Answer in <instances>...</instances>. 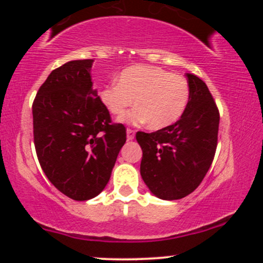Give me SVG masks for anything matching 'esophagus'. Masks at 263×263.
Here are the masks:
<instances>
[{
	"mask_svg": "<svg viewBox=\"0 0 263 263\" xmlns=\"http://www.w3.org/2000/svg\"><path fill=\"white\" fill-rule=\"evenodd\" d=\"M126 134H127V140L128 141H132L135 138V131L131 128H127V131H126Z\"/></svg>",
	"mask_w": 263,
	"mask_h": 263,
	"instance_id": "1",
	"label": "esophagus"
}]
</instances>
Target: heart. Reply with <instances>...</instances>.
<instances>
[{
	"label": "heart",
	"mask_w": 263,
	"mask_h": 263,
	"mask_svg": "<svg viewBox=\"0 0 263 263\" xmlns=\"http://www.w3.org/2000/svg\"><path fill=\"white\" fill-rule=\"evenodd\" d=\"M189 95V85L183 77L157 66L134 65L121 71L117 84L102 87L99 99L117 119L125 116L135 100L136 108L125 121L147 122L149 128L161 129L182 117Z\"/></svg>",
	"instance_id": "b5f03b06"
}]
</instances>
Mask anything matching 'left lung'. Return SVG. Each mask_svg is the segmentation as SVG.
Masks as SVG:
<instances>
[{
    "instance_id": "obj_1",
    "label": "left lung",
    "mask_w": 263,
    "mask_h": 263,
    "mask_svg": "<svg viewBox=\"0 0 263 263\" xmlns=\"http://www.w3.org/2000/svg\"><path fill=\"white\" fill-rule=\"evenodd\" d=\"M186 78L190 95L182 117L156 132L136 134L143 153L142 179L163 200H177L194 192L218 146V106L203 80L193 74Z\"/></svg>"
}]
</instances>
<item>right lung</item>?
Instances as JSON below:
<instances>
[{
	"mask_svg": "<svg viewBox=\"0 0 263 263\" xmlns=\"http://www.w3.org/2000/svg\"><path fill=\"white\" fill-rule=\"evenodd\" d=\"M92 59L54 69L33 101V136L39 164L50 183L73 200L104 190L126 142L122 123L92 89Z\"/></svg>",
	"mask_w": 263,
	"mask_h": 263,
	"instance_id": "add662e5",
	"label": "right lung"
}]
</instances>
